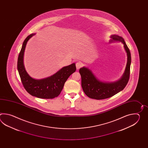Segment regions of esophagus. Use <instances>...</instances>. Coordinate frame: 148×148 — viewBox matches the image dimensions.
<instances>
[{"instance_id":"esophagus-1","label":"esophagus","mask_w":148,"mask_h":148,"mask_svg":"<svg viewBox=\"0 0 148 148\" xmlns=\"http://www.w3.org/2000/svg\"><path fill=\"white\" fill-rule=\"evenodd\" d=\"M75 66H76L77 69L78 70L81 67H82V63L81 62L79 61V62H76V63H75Z\"/></svg>"}]
</instances>
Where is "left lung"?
<instances>
[{
  "instance_id": "left-lung-1",
  "label": "left lung",
  "mask_w": 148,
  "mask_h": 148,
  "mask_svg": "<svg viewBox=\"0 0 148 148\" xmlns=\"http://www.w3.org/2000/svg\"><path fill=\"white\" fill-rule=\"evenodd\" d=\"M110 42L114 41L121 42L127 53V60L125 70L122 77L116 82H105L98 79L92 71L87 68L82 67L79 70L82 77L83 91L88 97L97 100L104 99L113 96L125 87L129 82L131 62V53L123 38L117 35H111Z\"/></svg>"
}]
</instances>
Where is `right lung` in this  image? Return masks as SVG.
I'll use <instances>...</instances> for the list:
<instances>
[{
  "instance_id": "obj_1",
  "label": "right lung",
  "mask_w": 148,
  "mask_h": 148,
  "mask_svg": "<svg viewBox=\"0 0 148 148\" xmlns=\"http://www.w3.org/2000/svg\"><path fill=\"white\" fill-rule=\"evenodd\" d=\"M34 35L32 34L28 35L23 43L18 58L17 69L23 85L29 94L40 98L52 99L60 95L66 80L75 72V63L64 66L53 75L46 78L35 79L32 78L25 70L23 58L27 42Z\"/></svg>"
}]
</instances>
